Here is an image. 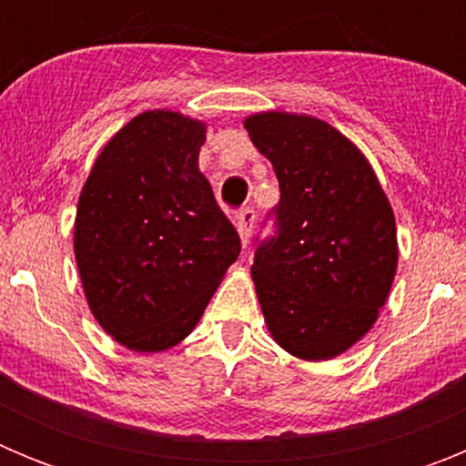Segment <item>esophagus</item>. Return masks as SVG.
I'll list each match as a JSON object with an SVG mask.
<instances>
[{
  "mask_svg": "<svg viewBox=\"0 0 466 466\" xmlns=\"http://www.w3.org/2000/svg\"><path fill=\"white\" fill-rule=\"evenodd\" d=\"M254 221H257V212L252 208H245L236 214V226H238V233H240V240L242 245L249 242V236H252V228H254Z\"/></svg>",
  "mask_w": 466,
  "mask_h": 466,
  "instance_id": "obj_1",
  "label": "esophagus"
}]
</instances>
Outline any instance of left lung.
I'll return each mask as SVG.
<instances>
[{
	"mask_svg": "<svg viewBox=\"0 0 466 466\" xmlns=\"http://www.w3.org/2000/svg\"><path fill=\"white\" fill-rule=\"evenodd\" d=\"M245 127L279 182L270 233L254 238L268 331L300 360L340 355L371 329L392 287V208L360 149L329 123L273 111Z\"/></svg>",
	"mask_w": 466,
	"mask_h": 466,
	"instance_id": "1",
	"label": "left lung"
}]
</instances>
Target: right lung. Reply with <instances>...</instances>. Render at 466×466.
<instances>
[{
	"instance_id": "right-lung-1",
	"label": "right lung",
	"mask_w": 466,
	"mask_h": 466,
	"mask_svg": "<svg viewBox=\"0 0 466 466\" xmlns=\"http://www.w3.org/2000/svg\"><path fill=\"white\" fill-rule=\"evenodd\" d=\"M205 126L147 111L95 160L74 254L95 319L130 350L188 336L240 254V236L198 170Z\"/></svg>"
}]
</instances>
